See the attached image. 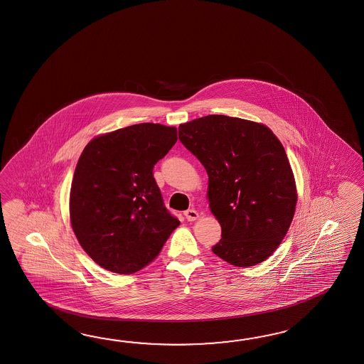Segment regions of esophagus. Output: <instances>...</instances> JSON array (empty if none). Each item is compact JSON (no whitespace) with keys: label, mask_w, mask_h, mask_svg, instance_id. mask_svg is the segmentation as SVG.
Returning <instances> with one entry per match:
<instances>
[{"label":"esophagus","mask_w":364,"mask_h":364,"mask_svg":"<svg viewBox=\"0 0 364 364\" xmlns=\"http://www.w3.org/2000/svg\"><path fill=\"white\" fill-rule=\"evenodd\" d=\"M185 218H186L187 221H194V220L199 218V213L195 211V210H193V208H190V210L185 211Z\"/></svg>","instance_id":"1"}]
</instances>
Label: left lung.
I'll list each match as a JSON object with an SVG mask.
<instances>
[{
    "mask_svg": "<svg viewBox=\"0 0 364 364\" xmlns=\"http://www.w3.org/2000/svg\"><path fill=\"white\" fill-rule=\"evenodd\" d=\"M179 140L208 174L211 212L221 225L212 252L238 267L267 259L295 213V178L270 128L225 115H207L178 128Z\"/></svg>",
    "mask_w": 364,
    "mask_h": 364,
    "instance_id": "8db88e82",
    "label": "left lung"
}]
</instances>
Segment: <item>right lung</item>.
Masks as SVG:
<instances>
[{"instance_id": "obj_1", "label": "right lung", "mask_w": 364, "mask_h": 364, "mask_svg": "<svg viewBox=\"0 0 364 364\" xmlns=\"http://www.w3.org/2000/svg\"><path fill=\"white\" fill-rule=\"evenodd\" d=\"M176 141L177 128L141 123L85 146L72 181L70 223L80 245L103 269L141 270L179 225L153 177Z\"/></svg>"}]
</instances>
